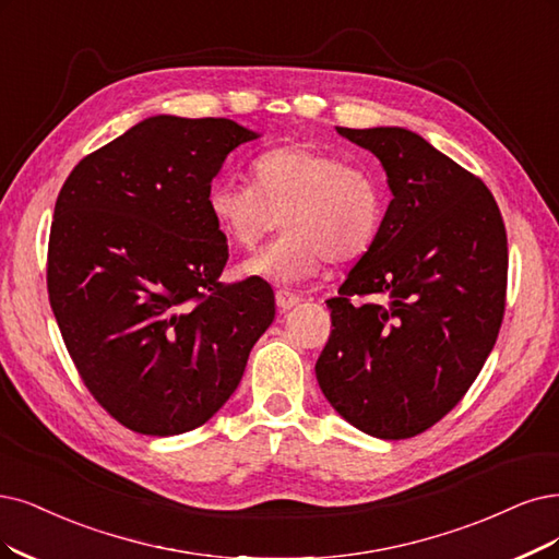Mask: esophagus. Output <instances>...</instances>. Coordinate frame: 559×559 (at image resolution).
<instances>
[{
  "label": "esophagus",
  "mask_w": 559,
  "mask_h": 559,
  "mask_svg": "<svg viewBox=\"0 0 559 559\" xmlns=\"http://www.w3.org/2000/svg\"><path fill=\"white\" fill-rule=\"evenodd\" d=\"M299 301H301V297L295 293H287V290L276 293V306L281 308V311H290V308H295Z\"/></svg>",
  "instance_id": "1"
}]
</instances>
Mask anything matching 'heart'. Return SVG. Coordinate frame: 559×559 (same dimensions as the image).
I'll list each match as a JSON object with an SVG mask.
<instances>
[{
    "label": "heart",
    "mask_w": 559,
    "mask_h": 559,
    "mask_svg": "<svg viewBox=\"0 0 559 559\" xmlns=\"http://www.w3.org/2000/svg\"><path fill=\"white\" fill-rule=\"evenodd\" d=\"M253 183L216 179L206 212L221 235L251 251L281 218L287 230L239 264L241 276L278 285L313 278L326 260L353 262L376 243L384 186L366 165L345 163L313 144H285L253 160Z\"/></svg>",
    "instance_id": "heart-1"
}]
</instances>
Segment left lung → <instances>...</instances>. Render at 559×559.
Returning <instances> with one entry per match:
<instances>
[{
  "label": "left lung",
  "instance_id": "left-lung-1",
  "mask_svg": "<svg viewBox=\"0 0 559 559\" xmlns=\"http://www.w3.org/2000/svg\"><path fill=\"white\" fill-rule=\"evenodd\" d=\"M336 131L378 156L394 200L376 243L326 301L334 329L318 384L366 436L415 438L459 405L498 341L509 266L502 214L481 179L419 133Z\"/></svg>",
  "mask_w": 559,
  "mask_h": 559
}]
</instances>
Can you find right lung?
<instances>
[{"mask_svg": "<svg viewBox=\"0 0 559 559\" xmlns=\"http://www.w3.org/2000/svg\"><path fill=\"white\" fill-rule=\"evenodd\" d=\"M260 133L154 115L82 158L55 204L48 295L92 396L142 436H179L235 394L274 322L262 278L221 285L227 241L206 212L223 160Z\"/></svg>", "mask_w": 559, "mask_h": 559, "instance_id": "1", "label": "right lung"}]
</instances>
